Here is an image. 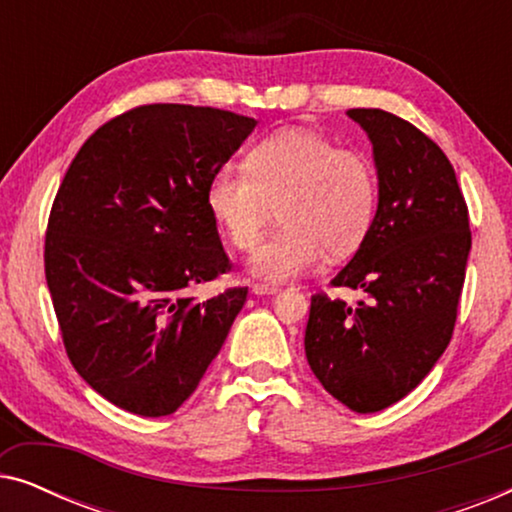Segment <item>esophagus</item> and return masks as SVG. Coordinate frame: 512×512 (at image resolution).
<instances>
[{"instance_id": "1", "label": "esophagus", "mask_w": 512, "mask_h": 512, "mask_svg": "<svg viewBox=\"0 0 512 512\" xmlns=\"http://www.w3.org/2000/svg\"><path fill=\"white\" fill-rule=\"evenodd\" d=\"M251 291H254L256 296H272V293L279 291V286H272V284H254V286H251Z\"/></svg>"}]
</instances>
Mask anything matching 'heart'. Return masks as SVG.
I'll return each mask as SVG.
<instances>
[{"instance_id": "b5f03b06", "label": "heart", "mask_w": 512, "mask_h": 512, "mask_svg": "<svg viewBox=\"0 0 512 512\" xmlns=\"http://www.w3.org/2000/svg\"><path fill=\"white\" fill-rule=\"evenodd\" d=\"M207 205L240 251H254L279 212L284 226L251 268L270 282H289L312 270L324 251L345 258L361 247L375 219L377 172L359 149L286 128L258 142L244 170L221 167L209 179Z\"/></svg>"}]
</instances>
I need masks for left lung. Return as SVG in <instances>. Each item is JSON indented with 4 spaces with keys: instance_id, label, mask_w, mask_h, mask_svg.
Returning <instances> with one entry per match:
<instances>
[{
    "instance_id": "8db88e82",
    "label": "left lung",
    "mask_w": 512,
    "mask_h": 512,
    "mask_svg": "<svg viewBox=\"0 0 512 512\" xmlns=\"http://www.w3.org/2000/svg\"><path fill=\"white\" fill-rule=\"evenodd\" d=\"M347 114L373 142L380 202L331 284L366 291L368 303L314 293L305 356L328 394L366 415L408 396L450 345L471 228L457 174L433 139L389 111Z\"/></svg>"
}]
</instances>
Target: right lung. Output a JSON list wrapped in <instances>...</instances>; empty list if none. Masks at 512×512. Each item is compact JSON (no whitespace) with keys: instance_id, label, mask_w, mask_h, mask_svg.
<instances>
[{"instance_id":"add662e5","label":"right lung","mask_w":512,"mask_h":512,"mask_svg":"<svg viewBox=\"0 0 512 512\" xmlns=\"http://www.w3.org/2000/svg\"><path fill=\"white\" fill-rule=\"evenodd\" d=\"M254 128L226 109L142 104L86 139L55 195L44 270L65 352L132 415L179 410L247 300V286L188 289L233 268L207 186Z\"/></svg>"}]
</instances>
